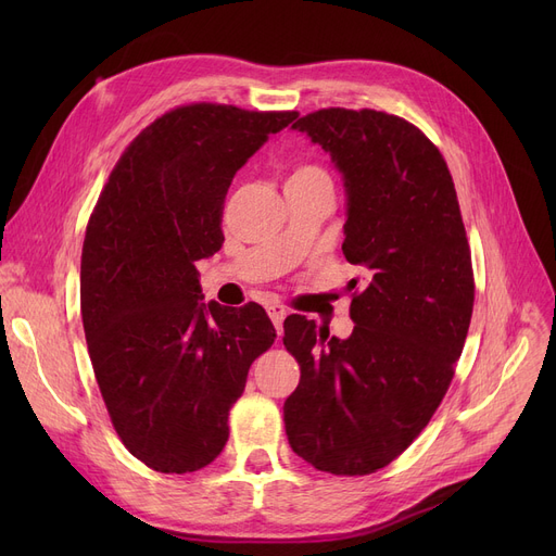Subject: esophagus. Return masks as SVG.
Masks as SVG:
<instances>
[{
    "label": "esophagus",
    "instance_id": "obj_1",
    "mask_svg": "<svg viewBox=\"0 0 556 556\" xmlns=\"http://www.w3.org/2000/svg\"><path fill=\"white\" fill-rule=\"evenodd\" d=\"M268 315H270V319H273V325H275L277 333H281V325H283V319H286L288 311H286L281 304H268Z\"/></svg>",
    "mask_w": 556,
    "mask_h": 556
}]
</instances>
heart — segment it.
<instances>
[{"label":"heart","instance_id":"heart-1","mask_svg":"<svg viewBox=\"0 0 556 556\" xmlns=\"http://www.w3.org/2000/svg\"><path fill=\"white\" fill-rule=\"evenodd\" d=\"M313 175H325V173L319 170V168H315V166H300V168L295 170L293 178H313Z\"/></svg>","mask_w":556,"mask_h":556}]
</instances>
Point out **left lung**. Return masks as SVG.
I'll list each match as a JSON object with an SVG mask.
<instances>
[{
  "label": "left lung",
  "mask_w": 556,
  "mask_h": 556,
  "mask_svg": "<svg viewBox=\"0 0 556 556\" xmlns=\"http://www.w3.org/2000/svg\"><path fill=\"white\" fill-rule=\"evenodd\" d=\"M293 130L323 146L340 173L342 252L365 286L344 340L286 317L283 344L302 369L283 403L286 434L317 471L367 476L417 440L451 386L473 313L469 241L448 166L413 124L329 108Z\"/></svg>",
  "instance_id": "obj_1"
}]
</instances>
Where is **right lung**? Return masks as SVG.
Segmentation results:
<instances>
[{
	"label": "right lung",
	"instance_id": "obj_1",
	"mask_svg": "<svg viewBox=\"0 0 556 556\" xmlns=\"http://www.w3.org/2000/svg\"><path fill=\"white\" fill-rule=\"evenodd\" d=\"M298 112L175 108L110 173L85 229L80 313L124 446L160 473L212 464L248 369L277 333L258 304H204L195 261L220 250L233 175Z\"/></svg>",
	"mask_w": 556,
	"mask_h": 556
}]
</instances>
